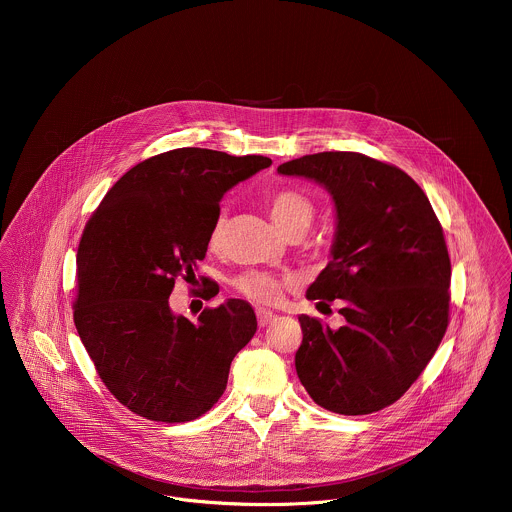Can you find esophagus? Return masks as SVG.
I'll return each mask as SVG.
<instances>
[{"label": "esophagus", "instance_id": "34e87169", "mask_svg": "<svg viewBox=\"0 0 512 512\" xmlns=\"http://www.w3.org/2000/svg\"><path fill=\"white\" fill-rule=\"evenodd\" d=\"M256 317H258V325H260V327H266V325L272 323V319L276 317V313H272V311H268V309H264V307H258V309H256Z\"/></svg>", "mask_w": 512, "mask_h": 512}]
</instances>
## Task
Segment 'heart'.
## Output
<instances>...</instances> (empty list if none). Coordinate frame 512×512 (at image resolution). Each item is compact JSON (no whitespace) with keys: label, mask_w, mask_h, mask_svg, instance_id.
Masks as SVG:
<instances>
[{"label":"heart","mask_w":512,"mask_h":512,"mask_svg":"<svg viewBox=\"0 0 512 512\" xmlns=\"http://www.w3.org/2000/svg\"><path fill=\"white\" fill-rule=\"evenodd\" d=\"M268 213L274 220V224L286 234V236H295V234H305L315 219V205L313 201L303 195L297 189H278L268 197ZM222 236H224V217L220 215L213 222L211 232H209V248L219 250L222 246ZM236 290L242 293L244 297L262 303V305H276L282 301L284 290L292 288V276H278L270 272H258L250 270L240 274L234 280Z\"/></svg>","instance_id":"heart-1"}]
</instances>
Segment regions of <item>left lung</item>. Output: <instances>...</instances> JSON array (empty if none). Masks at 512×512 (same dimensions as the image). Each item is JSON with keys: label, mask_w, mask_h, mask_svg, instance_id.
I'll use <instances>...</instances> for the list:
<instances>
[{"label": "left lung", "mask_w": 512, "mask_h": 512, "mask_svg": "<svg viewBox=\"0 0 512 512\" xmlns=\"http://www.w3.org/2000/svg\"><path fill=\"white\" fill-rule=\"evenodd\" d=\"M278 173L323 185L337 213L331 262L307 299H343L345 325L299 315L297 376L329 412H378L416 382L445 335L451 262L441 224L408 173L363 153L303 155Z\"/></svg>", "instance_id": "1"}]
</instances>
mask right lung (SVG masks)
<instances>
[{
	"label": "right lung",
	"mask_w": 512,
	"mask_h": 512,
	"mask_svg": "<svg viewBox=\"0 0 512 512\" xmlns=\"http://www.w3.org/2000/svg\"><path fill=\"white\" fill-rule=\"evenodd\" d=\"M270 165L264 155L171 149L124 173L86 222L74 325L106 388L134 414L181 424L219 402L232 359L256 333L254 309L228 299L189 321L169 295L177 278L195 280L222 195Z\"/></svg>",
	"instance_id": "add662e5"
}]
</instances>
